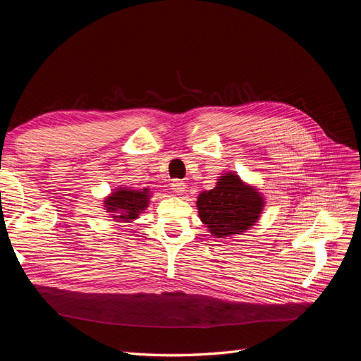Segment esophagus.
<instances>
[{
    "label": "esophagus",
    "mask_w": 361,
    "mask_h": 361,
    "mask_svg": "<svg viewBox=\"0 0 361 361\" xmlns=\"http://www.w3.org/2000/svg\"><path fill=\"white\" fill-rule=\"evenodd\" d=\"M172 190L177 193V195H183L184 192H186V189H188V184L184 183V181H180V180H175L172 184Z\"/></svg>",
    "instance_id": "obj_1"
}]
</instances>
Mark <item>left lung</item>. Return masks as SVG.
Listing matches in <instances>:
<instances>
[{"label": "left lung", "mask_w": 361, "mask_h": 361, "mask_svg": "<svg viewBox=\"0 0 361 361\" xmlns=\"http://www.w3.org/2000/svg\"><path fill=\"white\" fill-rule=\"evenodd\" d=\"M264 197L235 172L222 173L216 186L198 195L197 209L201 222L214 238L230 239L257 224L264 209Z\"/></svg>", "instance_id": "left-lung-1"}]
</instances>
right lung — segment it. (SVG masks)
<instances>
[{
	"mask_svg": "<svg viewBox=\"0 0 361 361\" xmlns=\"http://www.w3.org/2000/svg\"><path fill=\"white\" fill-rule=\"evenodd\" d=\"M151 195L148 188L135 189L119 186L107 195L102 204H104V210L110 214V218L116 222H133L139 218L140 213H145Z\"/></svg>",
	"mask_w": 361,
	"mask_h": 361,
	"instance_id": "right-lung-1",
	"label": "right lung"
}]
</instances>
